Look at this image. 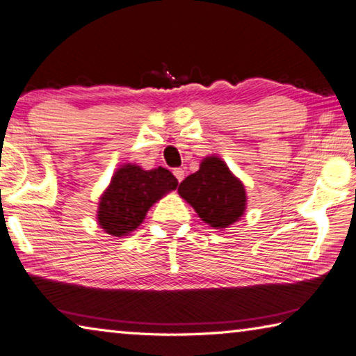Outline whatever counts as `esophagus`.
Instances as JSON below:
<instances>
[{
  "mask_svg": "<svg viewBox=\"0 0 356 356\" xmlns=\"http://www.w3.org/2000/svg\"><path fill=\"white\" fill-rule=\"evenodd\" d=\"M173 175H175V178L178 179V183H181L183 179H184V170H183V168H173Z\"/></svg>",
  "mask_w": 356,
  "mask_h": 356,
  "instance_id": "esophagus-1",
  "label": "esophagus"
}]
</instances>
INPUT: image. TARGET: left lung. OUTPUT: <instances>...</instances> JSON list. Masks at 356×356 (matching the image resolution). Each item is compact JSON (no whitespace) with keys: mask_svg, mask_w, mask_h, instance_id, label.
<instances>
[{"mask_svg":"<svg viewBox=\"0 0 356 356\" xmlns=\"http://www.w3.org/2000/svg\"><path fill=\"white\" fill-rule=\"evenodd\" d=\"M179 195L214 229L236 222L246 209V191L216 156L205 157L200 170L179 183Z\"/></svg>","mask_w":356,"mask_h":356,"instance_id":"left-lung-1","label":"left lung"}]
</instances>
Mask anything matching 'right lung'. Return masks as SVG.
Masks as SVG:
<instances>
[{"label":"right lung","mask_w":356,"mask_h":356,"mask_svg":"<svg viewBox=\"0 0 356 356\" xmlns=\"http://www.w3.org/2000/svg\"><path fill=\"white\" fill-rule=\"evenodd\" d=\"M178 179L167 168L142 170L124 165L116 170L99 203L97 222L110 235L123 236L143 222L148 209L168 191L177 189Z\"/></svg>","instance_id":"right-lung-1"}]
</instances>
